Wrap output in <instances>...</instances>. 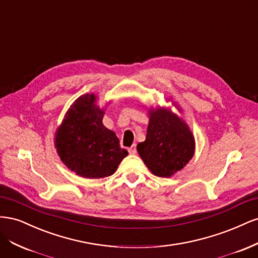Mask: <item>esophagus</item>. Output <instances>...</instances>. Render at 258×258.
<instances>
[{
    "label": "esophagus",
    "instance_id": "1",
    "mask_svg": "<svg viewBox=\"0 0 258 258\" xmlns=\"http://www.w3.org/2000/svg\"><path fill=\"white\" fill-rule=\"evenodd\" d=\"M128 152H129V154H131V155H135V154H137V147H136V144H135V145H132L131 147H129V148H128Z\"/></svg>",
    "mask_w": 258,
    "mask_h": 258
}]
</instances>
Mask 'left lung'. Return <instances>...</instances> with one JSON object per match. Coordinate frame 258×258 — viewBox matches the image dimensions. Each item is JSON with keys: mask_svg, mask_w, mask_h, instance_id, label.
Here are the masks:
<instances>
[{"mask_svg": "<svg viewBox=\"0 0 258 258\" xmlns=\"http://www.w3.org/2000/svg\"><path fill=\"white\" fill-rule=\"evenodd\" d=\"M148 116L146 139L138 144L137 150L153 174L170 177L192 158L194 135L181 117L165 107L150 108Z\"/></svg>", "mask_w": 258, "mask_h": 258, "instance_id": "1", "label": "left lung"}]
</instances>
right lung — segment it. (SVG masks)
<instances>
[{"label":"right lung","mask_w":258,"mask_h":258,"mask_svg":"<svg viewBox=\"0 0 258 258\" xmlns=\"http://www.w3.org/2000/svg\"><path fill=\"white\" fill-rule=\"evenodd\" d=\"M96 101L95 93L76 99L54 137V146L62 162L77 175L87 178L114 174L128 155L120 147L115 132L104 127V110Z\"/></svg>","instance_id":"1"}]
</instances>
